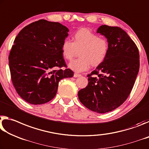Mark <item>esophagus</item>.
Here are the masks:
<instances>
[{
    "instance_id": "obj_1",
    "label": "esophagus",
    "mask_w": 149,
    "mask_h": 149,
    "mask_svg": "<svg viewBox=\"0 0 149 149\" xmlns=\"http://www.w3.org/2000/svg\"><path fill=\"white\" fill-rule=\"evenodd\" d=\"M80 77H81V74H78V73H74V77H75V78Z\"/></svg>"
}]
</instances>
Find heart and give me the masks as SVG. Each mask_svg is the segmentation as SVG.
<instances>
[{
	"instance_id": "b5f03b06",
	"label": "heart",
	"mask_w": 149,
	"mask_h": 149,
	"mask_svg": "<svg viewBox=\"0 0 149 149\" xmlns=\"http://www.w3.org/2000/svg\"><path fill=\"white\" fill-rule=\"evenodd\" d=\"M79 51L80 57L72 61L69 67L75 72H82L89 69L92 65L97 67L104 63L109 52V43L104 38L86 29L77 31L73 36V42L65 39L61 45V53L65 59L71 60Z\"/></svg>"
}]
</instances>
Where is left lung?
Segmentation results:
<instances>
[{
    "label": "left lung",
    "mask_w": 149,
    "mask_h": 149,
    "mask_svg": "<svg viewBox=\"0 0 149 149\" xmlns=\"http://www.w3.org/2000/svg\"><path fill=\"white\" fill-rule=\"evenodd\" d=\"M109 52L104 63L88 74V84L78 93L80 102L99 113L120 106L130 94L139 70V53L134 41L119 27L102 25Z\"/></svg>",
    "instance_id": "8db88e82"
}]
</instances>
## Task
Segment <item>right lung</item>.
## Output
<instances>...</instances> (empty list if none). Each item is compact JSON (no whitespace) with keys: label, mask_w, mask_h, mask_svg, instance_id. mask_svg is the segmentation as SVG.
I'll return each instance as SVG.
<instances>
[{"label":"right lung","mask_w":149,"mask_h":149,"mask_svg":"<svg viewBox=\"0 0 149 149\" xmlns=\"http://www.w3.org/2000/svg\"><path fill=\"white\" fill-rule=\"evenodd\" d=\"M69 31L58 22L40 19L17 35L10 52L9 68L17 93L26 102L47 103L57 94L58 82L73 77L70 69H61L67 67L61 45Z\"/></svg>","instance_id":"add662e5"}]
</instances>
